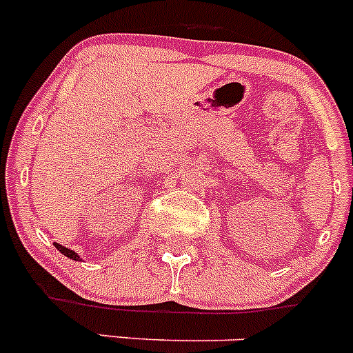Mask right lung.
<instances>
[{
	"label": "right lung",
	"instance_id": "obj_1",
	"mask_svg": "<svg viewBox=\"0 0 353 353\" xmlns=\"http://www.w3.org/2000/svg\"><path fill=\"white\" fill-rule=\"evenodd\" d=\"M54 245H56V249H58V251H60L61 254H65V256H67V258H70V260L81 261V256H77L76 251H72V249H68V248H63V245L56 244V242H54Z\"/></svg>",
	"mask_w": 353,
	"mask_h": 353
}]
</instances>
